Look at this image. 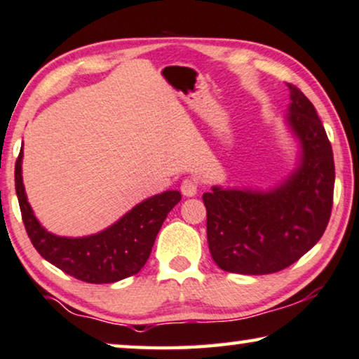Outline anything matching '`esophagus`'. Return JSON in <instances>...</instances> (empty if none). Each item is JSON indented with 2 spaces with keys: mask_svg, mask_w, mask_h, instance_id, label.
I'll return each mask as SVG.
<instances>
[{
  "mask_svg": "<svg viewBox=\"0 0 359 359\" xmlns=\"http://www.w3.org/2000/svg\"><path fill=\"white\" fill-rule=\"evenodd\" d=\"M197 181L192 180V178H186L183 180V183H181V192H183V196L186 197H192L197 194Z\"/></svg>",
  "mask_w": 359,
  "mask_h": 359,
  "instance_id": "1",
  "label": "esophagus"
}]
</instances>
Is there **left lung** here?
<instances>
[{"label": "left lung", "instance_id": "8db88e82", "mask_svg": "<svg viewBox=\"0 0 359 359\" xmlns=\"http://www.w3.org/2000/svg\"><path fill=\"white\" fill-rule=\"evenodd\" d=\"M287 123L301 147L298 167L270 191L223 189L202 196L207 241L222 270L273 273L292 266L324 235L334 202L332 145L309 98L287 84Z\"/></svg>", "mask_w": 359, "mask_h": 359}]
</instances>
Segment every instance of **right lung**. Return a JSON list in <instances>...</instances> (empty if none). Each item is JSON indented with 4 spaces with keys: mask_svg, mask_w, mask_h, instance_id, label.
Instances as JSON below:
<instances>
[{
    "mask_svg": "<svg viewBox=\"0 0 359 359\" xmlns=\"http://www.w3.org/2000/svg\"><path fill=\"white\" fill-rule=\"evenodd\" d=\"M20 149L15 160V194L25 231L39 254L65 273L87 283H113L141 270L152 252L168 212L181 201L180 191H165L133 207L107 230L90 236H56L40 225L22 183Z\"/></svg>",
    "mask_w": 359,
    "mask_h": 359,
    "instance_id": "add662e5",
    "label": "right lung"
}]
</instances>
